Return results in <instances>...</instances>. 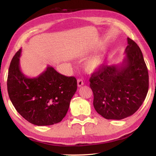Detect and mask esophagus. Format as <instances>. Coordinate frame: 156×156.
<instances>
[{"mask_svg": "<svg viewBox=\"0 0 156 156\" xmlns=\"http://www.w3.org/2000/svg\"><path fill=\"white\" fill-rule=\"evenodd\" d=\"M83 85H84V82L81 79H77V86L79 87H81Z\"/></svg>", "mask_w": 156, "mask_h": 156, "instance_id": "esophagus-1", "label": "esophagus"}]
</instances>
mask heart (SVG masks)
Segmentation results:
<instances>
[{
  "label": "heart",
  "mask_w": 156,
  "mask_h": 156,
  "mask_svg": "<svg viewBox=\"0 0 156 156\" xmlns=\"http://www.w3.org/2000/svg\"><path fill=\"white\" fill-rule=\"evenodd\" d=\"M104 58L105 57L103 55H99L96 56H94V57L87 61L85 65H84V67H85L86 69L88 71L96 69L103 63Z\"/></svg>",
  "instance_id": "obj_1"
}]
</instances>
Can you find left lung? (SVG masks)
Instances as JSON below:
<instances>
[{"label": "left lung", "mask_w": 156, "mask_h": 156, "mask_svg": "<svg viewBox=\"0 0 156 156\" xmlns=\"http://www.w3.org/2000/svg\"><path fill=\"white\" fill-rule=\"evenodd\" d=\"M127 40L123 61L101 66L90 79L94 107L106 119L122 120L134 114L148 93V72L143 53L133 40Z\"/></svg>", "instance_id": "obj_1"}]
</instances>
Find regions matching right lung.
<instances>
[{
  "instance_id": "add662e5",
  "label": "right lung",
  "mask_w": 156,
  "mask_h": 156,
  "mask_svg": "<svg viewBox=\"0 0 156 156\" xmlns=\"http://www.w3.org/2000/svg\"><path fill=\"white\" fill-rule=\"evenodd\" d=\"M22 49L13 57L8 70L9 97L16 111L30 123L43 126L58 123L66 115L77 91V79L48 66L36 77H28L20 68Z\"/></svg>"
}]
</instances>
